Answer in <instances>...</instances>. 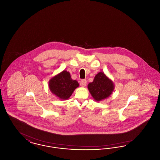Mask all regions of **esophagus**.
<instances>
[{
    "mask_svg": "<svg viewBox=\"0 0 160 160\" xmlns=\"http://www.w3.org/2000/svg\"><path fill=\"white\" fill-rule=\"evenodd\" d=\"M86 84H87V81H86V80L83 79V80H82L80 82V85L81 86H82V87H84V86H86Z\"/></svg>",
    "mask_w": 160,
    "mask_h": 160,
    "instance_id": "obj_1",
    "label": "esophagus"
}]
</instances>
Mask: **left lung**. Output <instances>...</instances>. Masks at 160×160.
Listing matches in <instances>:
<instances>
[{
	"instance_id": "left-lung-1",
	"label": "left lung",
	"mask_w": 160,
	"mask_h": 160,
	"mask_svg": "<svg viewBox=\"0 0 160 160\" xmlns=\"http://www.w3.org/2000/svg\"><path fill=\"white\" fill-rule=\"evenodd\" d=\"M88 87L93 98L97 101L108 97L114 89L113 82L101 72L96 75L93 82L89 84Z\"/></svg>"
}]
</instances>
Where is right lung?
Listing matches in <instances>:
<instances>
[{
  "instance_id": "add662e5",
  "label": "right lung",
  "mask_w": 160,
  "mask_h": 160,
  "mask_svg": "<svg viewBox=\"0 0 160 160\" xmlns=\"http://www.w3.org/2000/svg\"><path fill=\"white\" fill-rule=\"evenodd\" d=\"M78 86V83L71 78L69 72L67 71H62L49 82L50 91L61 99H68Z\"/></svg>"
}]
</instances>
